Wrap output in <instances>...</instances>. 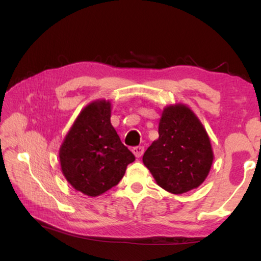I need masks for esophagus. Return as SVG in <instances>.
<instances>
[{
	"mask_svg": "<svg viewBox=\"0 0 261 261\" xmlns=\"http://www.w3.org/2000/svg\"><path fill=\"white\" fill-rule=\"evenodd\" d=\"M132 153L135 154L136 158H140L144 153V147L143 146H136V147L132 148Z\"/></svg>",
	"mask_w": 261,
	"mask_h": 261,
	"instance_id": "1",
	"label": "esophagus"
}]
</instances>
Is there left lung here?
Returning <instances> with one entry per match:
<instances>
[{
	"label": "left lung",
	"instance_id": "obj_1",
	"mask_svg": "<svg viewBox=\"0 0 261 261\" xmlns=\"http://www.w3.org/2000/svg\"><path fill=\"white\" fill-rule=\"evenodd\" d=\"M210 137L194 113L182 103L163 109L159 138L144 153L143 162L158 185L174 194L199 187L213 163Z\"/></svg>",
	"mask_w": 261,
	"mask_h": 261
}]
</instances>
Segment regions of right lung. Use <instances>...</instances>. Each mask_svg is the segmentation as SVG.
I'll use <instances>...</instances> for the list:
<instances>
[{"instance_id": "right-lung-1", "label": "right lung", "mask_w": 261, "mask_h": 261, "mask_svg": "<svg viewBox=\"0 0 261 261\" xmlns=\"http://www.w3.org/2000/svg\"><path fill=\"white\" fill-rule=\"evenodd\" d=\"M106 100L87 105L60 148L61 169L77 191L96 197L122 179L135 155L122 144L110 123L112 107Z\"/></svg>"}]
</instances>
